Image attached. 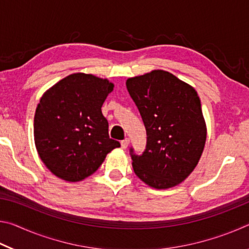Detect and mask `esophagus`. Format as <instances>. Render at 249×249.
<instances>
[{
    "label": "esophagus",
    "instance_id": "34e87169",
    "mask_svg": "<svg viewBox=\"0 0 249 249\" xmlns=\"http://www.w3.org/2000/svg\"><path fill=\"white\" fill-rule=\"evenodd\" d=\"M128 144H129V140H128V138H125V140L121 141V147H122V148H123V149L127 148Z\"/></svg>",
    "mask_w": 249,
    "mask_h": 249
}]
</instances>
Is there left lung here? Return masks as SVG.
<instances>
[{
  "instance_id": "1",
  "label": "left lung",
  "mask_w": 249,
  "mask_h": 249,
  "mask_svg": "<svg viewBox=\"0 0 249 249\" xmlns=\"http://www.w3.org/2000/svg\"><path fill=\"white\" fill-rule=\"evenodd\" d=\"M126 87L147 135L142 154L129 148L134 172L153 188L175 187L195 169L205 145L200 98L191 86L163 70L129 78Z\"/></svg>"
}]
</instances>
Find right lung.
Listing matches in <instances>:
<instances>
[{"label": "right lung", "mask_w": 249, "mask_h": 249, "mask_svg": "<svg viewBox=\"0 0 249 249\" xmlns=\"http://www.w3.org/2000/svg\"><path fill=\"white\" fill-rule=\"evenodd\" d=\"M113 83L92 74L73 73L41 96L34 117L40 159L58 178L80 181L93 174L121 144L108 136L101 111Z\"/></svg>", "instance_id": "add662e5"}]
</instances>
